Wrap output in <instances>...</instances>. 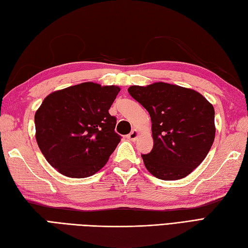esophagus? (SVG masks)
I'll list each match as a JSON object with an SVG mask.
<instances>
[{"instance_id":"1","label":"esophagus","mask_w":248,"mask_h":248,"mask_svg":"<svg viewBox=\"0 0 248 248\" xmlns=\"http://www.w3.org/2000/svg\"><path fill=\"white\" fill-rule=\"evenodd\" d=\"M139 135H140V133H139L138 130H132V132H131L130 134H128L127 138H128L130 140H133V141H134L136 139H138Z\"/></svg>"}]
</instances>
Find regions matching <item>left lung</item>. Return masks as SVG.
Segmentation results:
<instances>
[{
	"instance_id": "1",
	"label": "left lung",
	"mask_w": 248,
	"mask_h": 248,
	"mask_svg": "<svg viewBox=\"0 0 248 248\" xmlns=\"http://www.w3.org/2000/svg\"><path fill=\"white\" fill-rule=\"evenodd\" d=\"M128 92L151 118L154 148L141 155L147 170L168 181L189 175L214 141L213 105L194 89L164 82L133 85Z\"/></svg>"
}]
</instances>
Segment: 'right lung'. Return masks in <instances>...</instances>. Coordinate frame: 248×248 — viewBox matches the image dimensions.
Instances as JSON below:
<instances>
[{"label":"right lung","instance_id":"obj_1","mask_svg":"<svg viewBox=\"0 0 248 248\" xmlns=\"http://www.w3.org/2000/svg\"><path fill=\"white\" fill-rule=\"evenodd\" d=\"M120 88L85 82L51 93L35 113L36 140L51 166L87 178L107 164L120 141L108 109Z\"/></svg>","mask_w":248,"mask_h":248}]
</instances>
